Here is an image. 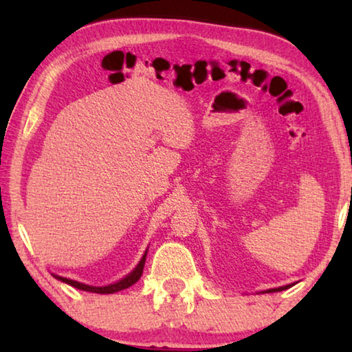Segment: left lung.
<instances>
[{"mask_svg":"<svg viewBox=\"0 0 352 352\" xmlns=\"http://www.w3.org/2000/svg\"><path fill=\"white\" fill-rule=\"evenodd\" d=\"M292 285L294 284H289V285H283V287H278V289H269V290H265L267 294H273V292H281V290H285V289H289V287H292Z\"/></svg>","mask_w":352,"mask_h":352,"instance_id":"8db88e82","label":"left lung"}]
</instances>
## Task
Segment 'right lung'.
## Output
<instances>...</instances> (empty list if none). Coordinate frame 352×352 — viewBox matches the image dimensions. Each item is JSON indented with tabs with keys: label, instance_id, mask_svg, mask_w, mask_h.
Wrapping results in <instances>:
<instances>
[{
	"label": "right lung",
	"instance_id": "1",
	"mask_svg": "<svg viewBox=\"0 0 352 352\" xmlns=\"http://www.w3.org/2000/svg\"><path fill=\"white\" fill-rule=\"evenodd\" d=\"M144 262H146V254L142 256V259L140 261V264L136 265V269L127 275L121 281H118L115 284H110V285H104V287H94V285H87V284H82V283H77L73 281V279H68V278H63V276H56L57 279H60V281L67 283L69 285H73L76 289H80V290H85V292H93V294H115V292L119 290H124L130 287V285H133L142 275V269H144Z\"/></svg>",
	"mask_w": 352,
	"mask_h": 352
}]
</instances>
